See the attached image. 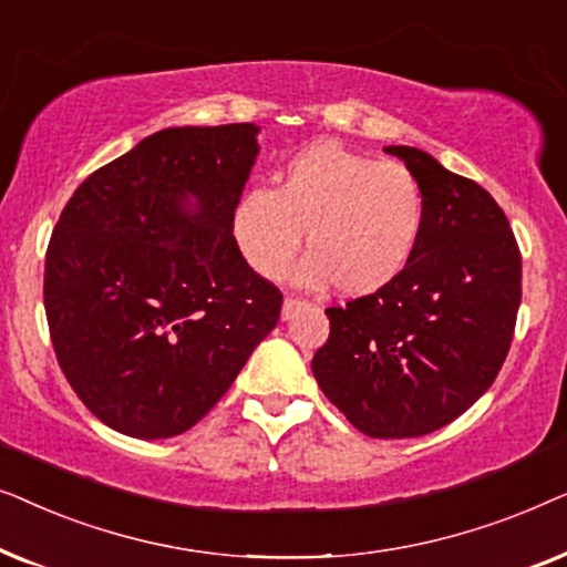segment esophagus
I'll use <instances>...</instances> for the list:
<instances>
[{
    "instance_id": "34e87169",
    "label": "esophagus",
    "mask_w": 567,
    "mask_h": 567,
    "mask_svg": "<svg viewBox=\"0 0 567 567\" xmlns=\"http://www.w3.org/2000/svg\"><path fill=\"white\" fill-rule=\"evenodd\" d=\"M305 307H307L305 299L286 297V299H284V307H281V317H284V320H291V317L297 315V312H301V309H305Z\"/></svg>"
}]
</instances>
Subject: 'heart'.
<instances>
[{
  "instance_id": "obj_1",
  "label": "heart",
  "mask_w": 567,
  "mask_h": 567,
  "mask_svg": "<svg viewBox=\"0 0 567 567\" xmlns=\"http://www.w3.org/2000/svg\"><path fill=\"white\" fill-rule=\"evenodd\" d=\"M429 224V196L413 169L338 144H315L286 162L274 188H250L231 216L247 266L274 278L307 231L305 286L336 284L369 297L405 274Z\"/></svg>"
}]
</instances>
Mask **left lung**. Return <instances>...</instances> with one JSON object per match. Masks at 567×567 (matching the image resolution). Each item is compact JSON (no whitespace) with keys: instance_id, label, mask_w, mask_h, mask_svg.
Masks as SVG:
<instances>
[{"instance_id":"left-lung-1","label":"left lung","mask_w":567,"mask_h":567,"mask_svg":"<svg viewBox=\"0 0 567 567\" xmlns=\"http://www.w3.org/2000/svg\"><path fill=\"white\" fill-rule=\"evenodd\" d=\"M429 196L417 255L386 289L328 307L317 384L371 439L444 429L487 392L522 305V252L495 198L415 146H386Z\"/></svg>"}]
</instances>
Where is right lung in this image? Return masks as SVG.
<instances>
[{"label":"right lung","instance_id":"obj_1","mask_svg":"<svg viewBox=\"0 0 567 567\" xmlns=\"http://www.w3.org/2000/svg\"><path fill=\"white\" fill-rule=\"evenodd\" d=\"M258 131H157L95 169L59 216L43 276L51 343L113 431L150 441L193 429L281 317V291L231 235Z\"/></svg>","mask_w":567,"mask_h":567}]
</instances>
